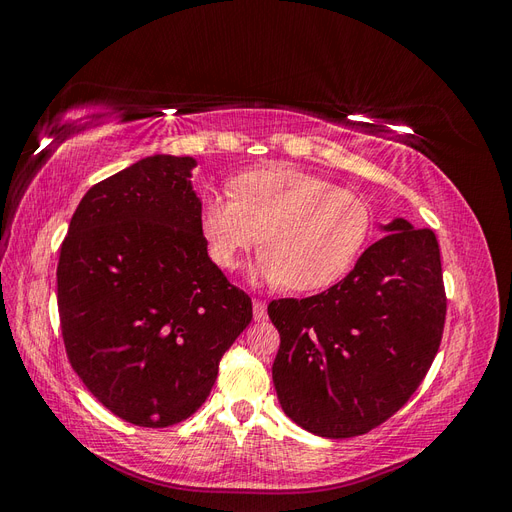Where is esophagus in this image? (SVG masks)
I'll list each match as a JSON object with an SVG mask.
<instances>
[{"label":"esophagus","instance_id":"34e87169","mask_svg":"<svg viewBox=\"0 0 512 512\" xmlns=\"http://www.w3.org/2000/svg\"><path fill=\"white\" fill-rule=\"evenodd\" d=\"M252 305H254V320L265 322L267 320V303L260 301V299H254Z\"/></svg>","mask_w":512,"mask_h":512}]
</instances>
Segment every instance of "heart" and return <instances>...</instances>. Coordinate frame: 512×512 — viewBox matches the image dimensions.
<instances>
[{
    "instance_id": "obj_1",
    "label": "heart",
    "mask_w": 512,
    "mask_h": 512,
    "mask_svg": "<svg viewBox=\"0 0 512 512\" xmlns=\"http://www.w3.org/2000/svg\"><path fill=\"white\" fill-rule=\"evenodd\" d=\"M232 194L211 192L200 232L213 262L235 269L260 239L254 273L292 292L322 290L352 269L371 230L367 200L314 173L271 166L243 173Z\"/></svg>"
}]
</instances>
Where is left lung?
Returning <instances> with one entry per match:
<instances>
[{"instance_id": "8db88e82", "label": "left lung", "mask_w": 512, "mask_h": 512, "mask_svg": "<svg viewBox=\"0 0 512 512\" xmlns=\"http://www.w3.org/2000/svg\"><path fill=\"white\" fill-rule=\"evenodd\" d=\"M354 269L307 299L269 303L280 331L273 384L282 410L322 438H352L406 404L429 371L446 318L438 239L395 218Z\"/></svg>"}]
</instances>
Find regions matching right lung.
<instances>
[{"instance_id": "add662e5", "label": "right lung", "mask_w": 512, "mask_h": 512, "mask_svg": "<svg viewBox=\"0 0 512 512\" xmlns=\"http://www.w3.org/2000/svg\"><path fill=\"white\" fill-rule=\"evenodd\" d=\"M196 160L149 156L91 188L57 265L61 335L104 408L138 427L192 416L252 299L207 254Z\"/></svg>"}]
</instances>
